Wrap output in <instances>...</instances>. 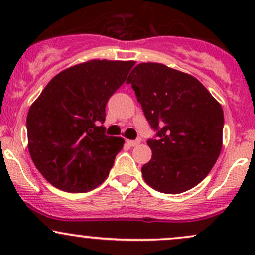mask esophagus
<instances>
[{
	"instance_id": "34e87169",
	"label": "esophagus",
	"mask_w": 255,
	"mask_h": 255,
	"mask_svg": "<svg viewBox=\"0 0 255 255\" xmlns=\"http://www.w3.org/2000/svg\"><path fill=\"white\" fill-rule=\"evenodd\" d=\"M126 142H127L128 146H131V147H133V146H136L137 144H139L140 141H139V140H127Z\"/></svg>"
}]
</instances>
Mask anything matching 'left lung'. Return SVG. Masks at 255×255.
<instances>
[{"instance_id": "1", "label": "left lung", "mask_w": 255, "mask_h": 255, "mask_svg": "<svg viewBox=\"0 0 255 255\" xmlns=\"http://www.w3.org/2000/svg\"><path fill=\"white\" fill-rule=\"evenodd\" d=\"M137 102L158 130L148 140L150 162L141 168L148 186L165 194L193 188L209 175L223 145L221 104L197 78L163 63H140L130 72Z\"/></svg>"}]
</instances>
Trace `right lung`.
I'll return each mask as SVG.
<instances>
[{"instance_id": "right-lung-1", "label": "right lung", "mask_w": 255, "mask_h": 255, "mask_svg": "<svg viewBox=\"0 0 255 255\" xmlns=\"http://www.w3.org/2000/svg\"><path fill=\"white\" fill-rule=\"evenodd\" d=\"M135 61L90 60L60 72L28 110L27 147L38 171L64 192L103 183L125 140L104 134L105 105Z\"/></svg>"}]
</instances>
